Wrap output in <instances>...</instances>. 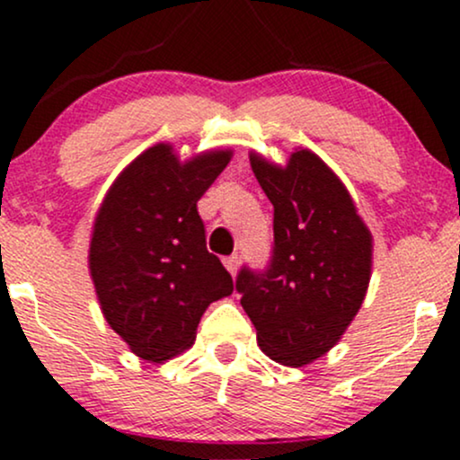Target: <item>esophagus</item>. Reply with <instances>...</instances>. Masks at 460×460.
<instances>
[{"mask_svg": "<svg viewBox=\"0 0 460 460\" xmlns=\"http://www.w3.org/2000/svg\"><path fill=\"white\" fill-rule=\"evenodd\" d=\"M237 266H240V257H237V255L225 257V268L231 272V277H235V274H237Z\"/></svg>", "mask_w": 460, "mask_h": 460, "instance_id": "1", "label": "esophagus"}]
</instances>
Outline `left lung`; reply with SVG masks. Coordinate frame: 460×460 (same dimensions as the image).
<instances>
[{
    "label": "left lung",
    "mask_w": 460,
    "mask_h": 460,
    "mask_svg": "<svg viewBox=\"0 0 460 460\" xmlns=\"http://www.w3.org/2000/svg\"><path fill=\"white\" fill-rule=\"evenodd\" d=\"M251 168L274 205L270 268L237 274L235 289L272 361L309 366L341 340L366 300L372 234L341 179L309 149L285 166L251 153Z\"/></svg>",
    "instance_id": "1"
}]
</instances>
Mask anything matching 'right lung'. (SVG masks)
Listing matches in <instances>:
<instances>
[{"label":"right lung","mask_w":460,"mask_h":460,"mask_svg":"<svg viewBox=\"0 0 460 460\" xmlns=\"http://www.w3.org/2000/svg\"><path fill=\"white\" fill-rule=\"evenodd\" d=\"M231 155L209 149L181 162L157 142L120 171L94 214L88 270L102 314L145 361L192 346L205 309L234 292L197 209Z\"/></svg>","instance_id":"right-lung-1"}]
</instances>
